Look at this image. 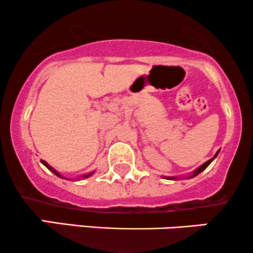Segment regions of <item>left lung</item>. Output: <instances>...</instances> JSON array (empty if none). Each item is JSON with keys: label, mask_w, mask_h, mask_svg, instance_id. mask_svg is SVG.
<instances>
[{"label": "left lung", "mask_w": 253, "mask_h": 253, "mask_svg": "<svg viewBox=\"0 0 253 253\" xmlns=\"http://www.w3.org/2000/svg\"><path fill=\"white\" fill-rule=\"evenodd\" d=\"M217 155H219V151H217V152L215 153V155H214L213 158H211L210 161H207V162H206V163H203L202 165H200V167L197 168V169L194 170L193 172H191L189 176H183V177H182V176H181V177H178V176H162V177H163V178H167V179H171V181H177V179H183V178H184V179H189V178H193V177H195V176L199 175L200 172H202V171L205 170L206 168H207L208 165H210V164L211 163V162H213L214 159L216 158V156H217Z\"/></svg>", "instance_id": "1"}]
</instances>
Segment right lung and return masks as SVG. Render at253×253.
<instances>
[{
	"label": "right lung",
	"instance_id": "1",
	"mask_svg": "<svg viewBox=\"0 0 253 253\" xmlns=\"http://www.w3.org/2000/svg\"><path fill=\"white\" fill-rule=\"evenodd\" d=\"M40 162H42V163L43 165H45V167H46V168H47V169H48V170H50V171H51V172H53V173H54V175H56V176H58V177H60V178H64V179H69V181H71V179H70V178H66V177H64V176H62V175H60V173H59V172H58V171H57L56 169H54V168H52V167H51V165L47 163V162H45V161H40ZM92 173H95V171H91V172H88V173H84V175H82V176H80V177H77V178H76V181H78V179H81V178H82V179H84V178H88V177H90V176H91V175H92Z\"/></svg>",
	"mask_w": 253,
	"mask_h": 253
}]
</instances>
